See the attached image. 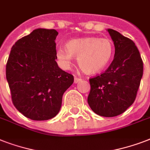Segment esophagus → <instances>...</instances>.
Here are the masks:
<instances>
[{"label":"esophagus","mask_w":150,"mask_h":150,"mask_svg":"<svg viewBox=\"0 0 150 150\" xmlns=\"http://www.w3.org/2000/svg\"><path fill=\"white\" fill-rule=\"evenodd\" d=\"M81 80H82V79H80V78H78V77H76V76H75V79H74V82H75V83H77V82H80Z\"/></svg>","instance_id":"34e87169"}]
</instances>
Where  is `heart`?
<instances>
[{"instance_id": "b5f03b06", "label": "heart", "mask_w": 150, "mask_h": 150, "mask_svg": "<svg viewBox=\"0 0 150 150\" xmlns=\"http://www.w3.org/2000/svg\"><path fill=\"white\" fill-rule=\"evenodd\" d=\"M113 50V44L109 39L86 37L68 41L66 48L57 50L56 56L61 67L65 69L70 67L73 56L78 57L80 68L88 74H95L107 67Z\"/></svg>"}]
</instances>
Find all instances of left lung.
<instances>
[{"mask_svg":"<svg viewBox=\"0 0 150 150\" xmlns=\"http://www.w3.org/2000/svg\"><path fill=\"white\" fill-rule=\"evenodd\" d=\"M107 31L114 42V57L104 72L89 79L88 103L100 116H117L132 104L143 74V62L132 40L114 29Z\"/></svg>","mask_w":150,"mask_h":150,"instance_id":"obj_1","label":"left lung"}]
</instances>
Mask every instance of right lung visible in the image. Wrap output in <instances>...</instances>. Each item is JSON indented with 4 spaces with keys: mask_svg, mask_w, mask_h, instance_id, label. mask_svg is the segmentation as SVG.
<instances>
[{
    "mask_svg": "<svg viewBox=\"0 0 150 150\" xmlns=\"http://www.w3.org/2000/svg\"><path fill=\"white\" fill-rule=\"evenodd\" d=\"M57 35L55 29H35L13 45L6 64L13 104L34 121L56 116L64 93L74 82L55 61Z\"/></svg>",
    "mask_w": 150,
    "mask_h": 150,
    "instance_id": "1",
    "label": "right lung"
}]
</instances>
